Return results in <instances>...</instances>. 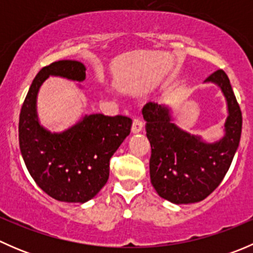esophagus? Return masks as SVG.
<instances>
[{
    "mask_svg": "<svg viewBox=\"0 0 253 253\" xmlns=\"http://www.w3.org/2000/svg\"><path fill=\"white\" fill-rule=\"evenodd\" d=\"M143 129V122L141 119H138V117H136V119L133 120V124H132V132L133 133H139Z\"/></svg>",
    "mask_w": 253,
    "mask_h": 253,
    "instance_id": "1",
    "label": "esophagus"
}]
</instances>
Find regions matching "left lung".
<instances>
[{"label": "left lung", "mask_w": 253, "mask_h": 253, "mask_svg": "<svg viewBox=\"0 0 253 253\" xmlns=\"http://www.w3.org/2000/svg\"><path fill=\"white\" fill-rule=\"evenodd\" d=\"M205 83L219 86L226 101L224 136L218 141L206 142L198 134L181 129L174 124L169 105L149 101L142 110L152 147L150 182L160 197L175 205L208 197L220 185L239 148L242 116L228 76L219 70Z\"/></svg>", "instance_id": "8db88e82"}]
</instances>
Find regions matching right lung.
<instances>
[{
	"label": "right lung",
	"instance_id": "obj_1",
	"mask_svg": "<svg viewBox=\"0 0 253 253\" xmlns=\"http://www.w3.org/2000/svg\"><path fill=\"white\" fill-rule=\"evenodd\" d=\"M85 66L63 60L42 68L25 96L19 116V148L37 185L61 202L85 203L105 186L110 158L131 132L129 117L84 115L62 132L40 125L37 100L48 77L83 82ZM79 88H82L79 85Z\"/></svg>",
	"mask_w": 253,
	"mask_h": 253
}]
</instances>
